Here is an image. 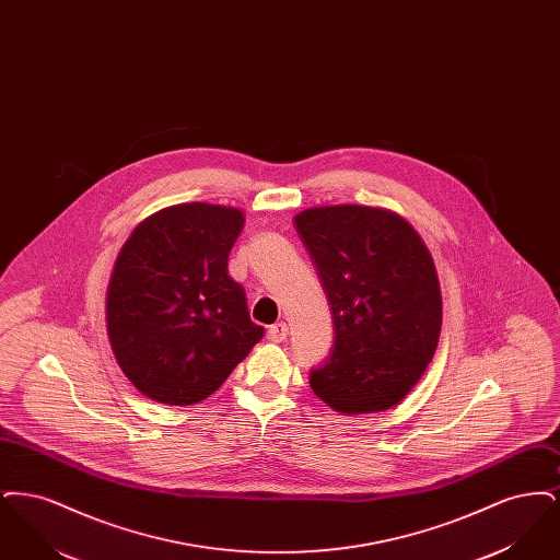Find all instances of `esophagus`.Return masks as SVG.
Wrapping results in <instances>:
<instances>
[{
    "label": "esophagus",
    "instance_id": "esophagus-1",
    "mask_svg": "<svg viewBox=\"0 0 560 560\" xmlns=\"http://www.w3.org/2000/svg\"><path fill=\"white\" fill-rule=\"evenodd\" d=\"M288 334H290V327L285 323H275L268 327L270 342H283V340H288Z\"/></svg>",
    "mask_w": 560,
    "mask_h": 560
}]
</instances>
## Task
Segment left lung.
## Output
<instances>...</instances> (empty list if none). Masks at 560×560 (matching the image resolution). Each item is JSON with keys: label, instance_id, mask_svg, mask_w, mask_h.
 <instances>
[{"label": "left lung", "instance_id": "8db88e82", "mask_svg": "<svg viewBox=\"0 0 560 560\" xmlns=\"http://www.w3.org/2000/svg\"><path fill=\"white\" fill-rule=\"evenodd\" d=\"M293 226L331 306L334 347L313 393L342 413L397 405L427 372L441 334V290L420 235L397 213L311 208Z\"/></svg>", "mask_w": 560, "mask_h": 560}]
</instances>
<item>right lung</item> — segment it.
Returning <instances> with one entry per match:
<instances>
[{
	"mask_svg": "<svg viewBox=\"0 0 560 560\" xmlns=\"http://www.w3.org/2000/svg\"><path fill=\"white\" fill-rule=\"evenodd\" d=\"M243 213L183 203L136 226L107 293L108 340L133 386L167 405L210 397L265 336L229 277Z\"/></svg>",
	"mask_w": 560,
	"mask_h": 560,
	"instance_id": "1",
	"label": "right lung"
}]
</instances>
